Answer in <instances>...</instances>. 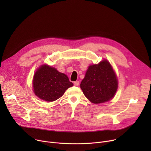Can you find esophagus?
Masks as SVG:
<instances>
[{
	"instance_id": "34e87169",
	"label": "esophagus",
	"mask_w": 151,
	"mask_h": 151,
	"mask_svg": "<svg viewBox=\"0 0 151 151\" xmlns=\"http://www.w3.org/2000/svg\"><path fill=\"white\" fill-rule=\"evenodd\" d=\"M79 84H80V82H79L78 81H75V82L73 83V84H74V86H78L79 85Z\"/></svg>"
}]
</instances>
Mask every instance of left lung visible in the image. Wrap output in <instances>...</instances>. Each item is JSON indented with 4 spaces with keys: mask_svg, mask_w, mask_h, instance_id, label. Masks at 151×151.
I'll list each match as a JSON object with an SVG mask.
<instances>
[{
    "mask_svg": "<svg viewBox=\"0 0 151 151\" xmlns=\"http://www.w3.org/2000/svg\"><path fill=\"white\" fill-rule=\"evenodd\" d=\"M117 80L108 61L89 67L80 87L84 96L95 104L111 99L117 89Z\"/></svg>",
    "mask_w": 151,
    "mask_h": 151,
    "instance_id": "8db88e82",
    "label": "left lung"
}]
</instances>
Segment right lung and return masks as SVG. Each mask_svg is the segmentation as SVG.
<instances>
[{"mask_svg":"<svg viewBox=\"0 0 151 151\" xmlns=\"http://www.w3.org/2000/svg\"><path fill=\"white\" fill-rule=\"evenodd\" d=\"M73 85L66 75L45 65L37 70L33 80L34 93L40 99L46 101L58 100Z\"/></svg>","mask_w":151,"mask_h":151,"instance_id":"right-lung-1","label":"right lung"}]
</instances>
